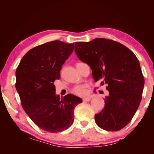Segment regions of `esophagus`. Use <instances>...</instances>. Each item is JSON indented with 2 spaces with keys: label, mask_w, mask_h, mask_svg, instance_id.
<instances>
[{
  "label": "esophagus",
  "mask_w": 154,
  "mask_h": 154,
  "mask_svg": "<svg viewBox=\"0 0 154 154\" xmlns=\"http://www.w3.org/2000/svg\"><path fill=\"white\" fill-rule=\"evenodd\" d=\"M91 97H83V101H89L91 100Z\"/></svg>",
  "instance_id": "obj_1"
}]
</instances>
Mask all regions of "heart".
<instances>
[{"mask_svg":"<svg viewBox=\"0 0 154 154\" xmlns=\"http://www.w3.org/2000/svg\"><path fill=\"white\" fill-rule=\"evenodd\" d=\"M72 92L80 96H85L88 93V86L85 84L77 85L73 88Z\"/></svg>","mask_w":154,"mask_h":154,"instance_id":"obj_1","label":"heart"}]
</instances>
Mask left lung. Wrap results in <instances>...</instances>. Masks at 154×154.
<instances>
[{"label": "left lung", "instance_id": "8db88e82", "mask_svg": "<svg viewBox=\"0 0 154 154\" xmlns=\"http://www.w3.org/2000/svg\"><path fill=\"white\" fill-rule=\"evenodd\" d=\"M74 51L90 66L94 81L102 80L101 85H108L104 108L94 116L96 124L108 131L122 129L132 120L142 98L144 80L138 59L124 45L103 38L76 42Z\"/></svg>", "mask_w": 154, "mask_h": 154}]
</instances>
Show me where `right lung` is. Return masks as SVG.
Wrapping results in <instances>:
<instances>
[{
    "label": "right lung",
    "instance_id": "1",
    "mask_svg": "<svg viewBox=\"0 0 154 154\" xmlns=\"http://www.w3.org/2000/svg\"><path fill=\"white\" fill-rule=\"evenodd\" d=\"M74 44L54 40L31 49L16 70V89L26 113L36 125L51 133L67 129L74 122V110L82 100L71 94L56 95L55 80Z\"/></svg>",
    "mask_w": 154,
    "mask_h": 154
}]
</instances>
